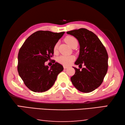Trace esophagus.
Masks as SVG:
<instances>
[{"label":"esophagus","mask_w":125,"mask_h":125,"mask_svg":"<svg viewBox=\"0 0 125 125\" xmlns=\"http://www.w3.org/2000/svg\"><path fill=\"white\" fill-rule=\"evenodd\" d=\"M63 68H64V69H67L68 67L66 66V65H63Z\"/></svg>","instance_id":"1"}]
</instances>
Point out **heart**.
I'll use <instances>...</instances> for the list:
<instances>
[{"label":"heart","mask_w":125,"mask_h":125,"mask_svg":"<svg viewBox=\"0 0 125 125\" xmlns=\"http://www.w3.org/2000/svg\"><path fill=\"white\" fill-rule=\"evenodd\" d=\"M65 41L68 45L72 46L73 45V43L75 41H77V39H75V37L73 36H67L65 38ZM58 48V43H56L55 45L53 50L54 52H56ZM74 60V57L73 56H67V55H62V56H61L59 57L57 59V61L59 63H61L63 65H70L73 62V61Z\"/></svg>","instance_id":"b5f03b06"}]
</instances>
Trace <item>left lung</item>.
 Listing matches in <instances>:
<instances>
[{
	"label": "left lung",
	"instance_id": "8db88e82",
	"mask_svg": "<svg viewBox=\"0 0 125 125\" xmlns=\"http://www.w3.org/2000/svg\"><path fill=\"white\" fill-rule=\"evenodd\" d=\"M67 33L78 40L80 48L79 56L74 64L85 67L75 70L71 78L73 85L83 93L95 90L103 83L108 68V54L98 37L84 28L68 31Z\"/></svg>",
	"mask_w": 125,
	"mask_h": 125
}]
</instances>
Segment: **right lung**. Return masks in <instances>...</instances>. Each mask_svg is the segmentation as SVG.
I'll use <instances>...</instances> for the list:
<instances>
[{"instance_id": "obj_1", "label": "right lung", "mask_w": 125, "mask_h": 125, "mask_svg": "<svg viewBox=\"0 0 125 125\" xmlns=\"http://www.w3.org/2000/svg\"><path fill=\"white\" fill-rule=\"evenodd\" d=\"M64 33L38 31L30 36L20 48L18 73L25 85L32 92L42 93L50 89L63 70L57 62L50 68L45 62L52 57L55 45Z\"/></svg>"}]
</instances>
